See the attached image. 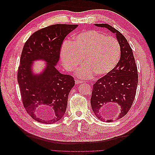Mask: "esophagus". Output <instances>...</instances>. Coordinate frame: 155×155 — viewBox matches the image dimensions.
Returning a JSON list of instances; mask_svg holds the SVG:
<instances>
[{
	"mask_svg": "<svg viewBox=\"0 0 155 155\" xmlns=\"http://www.w3.org/2000/svg\"><path fill=\"white\" fill-rule=\"evenodd\" d=\"M83 82H84L83 81H82V80H79V79H76V80H75V83H76V85H78V84H79V83H83Z\"/></svg>",
	"mask_w": 155,
	"mask_h": 155,
	"instance_id": "1",
	"label": "esophagus"
}]
</instances>
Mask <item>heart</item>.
Instances as JSON below:
<instances>
[{
  "label": "heart",
  "mask_w": 155,
  "mask_h": 155,
  "mask_svg": "<svg viewBox=\"0 0 155 155\" xmlns=\"http://www.w3.org/2000/svg\"><path fill=\"white\" fill-rule=\"evenodd\" d=\"M60 59L64 68L74 71L81 64L83 58L85 63L78 70L81 78L104 76L113 70L119 62L121 46L113 36H105L96 30H84L67 41L61 47Z\"/></svg>",
  "instance_id": "obj_1"
}]
</instances>
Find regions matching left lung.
<instances>
[{"label": "left lung", "instance_id": "8db88e82", "mask_svg": "<svg viewBox=\"0 0 155 155\" xmlns=\"http://www.w3.org/2000/svg\"><path fill=\"white\" fill-rule=\"evenodd\" d=\"M95 25L114 33L121 46L119 62L111 72L94 84L91 99L92 109L97 118L111 122L126 115L132 106L138 82V70L132 48L125 37L109 25ZM111 110L115 112V115L111 114Z\"/></svg>", "mask_w": 155, "mask_h": 155}]
</instances>
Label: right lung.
<instances>
[{
  "mask_svg": "<svg viewBox=\"0 0 155 155\" xmlns=\"http://www.w3.org/2000/svg\"><path fill=\"white\" fill-rule=\"evenodd\" d=\"M78 25H54L34 32L22 48L17 81L22 101L27 113L39 122L51 124L62 118L68 94L75 81L70 75L61 74L55 65L63 41ZM47 62L43 73H32V62Z\"/></svg>",
  "mask_w": 155,
  "mask_h": 155,
  "instance_id": "right-lung-1",
  "label": "right lung"
}]
</instances>
